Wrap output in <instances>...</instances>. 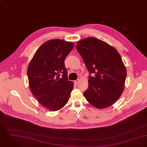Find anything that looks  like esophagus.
<instances>
[{"mask_svg": "<svg viewBox=\"0 0 147 147\" xmlns=\"http://www.w3.org/2000/svg\"><path fill=\"white\" fill-rule=\"evenodd\" d=\"M80 80L79 79H78V80H77L74 81V83L75 84H78V82H80Z\"/></svg>", "mask_w": 147, "mask_h": 147, "instance_id": "obj_1", "label": "esophagus"}]
</instances>
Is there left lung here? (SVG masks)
I'll return each instance as SVG.
<instances>
[{"instance_id": "left-lung-1", "label": "left lung", "mask_w": 147, "mask_h": 147, "mask_svg": "<svg viewBox=\"0 0 147 147\" xmlns=\"http://www.w3.org/2000/svg\"><path fill=\"white\" fill-rule=\"evenodd\" d=\"M76 48L90 73L88 88L84 92L86 100L99 109L113 105L124 90L127 76L119 53L107 43L92 37L78 41Z\"/></svg>"}]
</instances>
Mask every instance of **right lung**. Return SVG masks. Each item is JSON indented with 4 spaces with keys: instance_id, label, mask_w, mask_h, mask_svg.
<instances>
[{
    "instance_id": "add662e5",
    "label": "right lung",
    "mask_w": 147,
    "mask_h": 147,
    "mask_svg": "<svg viewBox=\"0 0 147 147\" xmlns=\"http://www.w3.org/2000/svg\"><path fill=\"white\" fill-rule=\"evenodd\" d=\"M74 46L62 40L47 41L37 49L28 65L30 89L39 103L51 111L62 109L73 88L64 61Z\"/></svg>"
}]
</instances>
